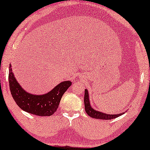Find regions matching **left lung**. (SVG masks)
I'll list each match as a JSON object with an SVG mask.
<instances>
[{
  "label": "left lung",
  "mask_w": 150,
  "mask_h": 150,
  "mask_svg": "<svg viewBox=\"0 0 150 150\" xmlns=\"http://www.w3.org/2000/svg\"><path fill=\"white\" fill-rule=\"evenodd\" d=\"M85 93H84V107H85V111L88 116H90L92 118L97 119H104V120H109V119H115L117 117L119 116H121L122 115H123L125 112H121L120 114H116V115H109L107 113H104L103 112H100L97 110L94 109L93 107H91V103H90L89 100V94L88 90L85 89Z\"/></svg>",
  "instance_id": "8db88e82"
}]
</instances>
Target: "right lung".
Instances as JSON below:
<instances>
[{"label":"right lung","mask_w":150,"mask_h":150,"mask_svg":"<svg viewBox=\"0 0 150 150\" xmlns=\"http://www.w3.org/2000/svg\"><path fill=\"white\" fill-rule=\"evenodd\" d=\"M9 88L15 103L24 111L38 116H50L56 111L61 98L72 85L70 80L59 83L47 93L33 94L25 91L17 82L9 65Z\"/></svg>","instance_id":"add662e5"}]
</instances>
